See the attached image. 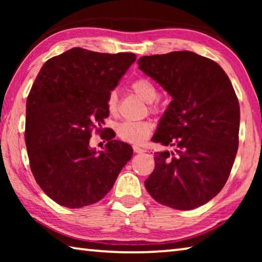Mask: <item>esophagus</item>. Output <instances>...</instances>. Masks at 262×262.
Wrapping results in <instances>:
<instances>
[{
	"label": "esophagus",
	"instance_id": "esophagus-1",
	"mask_svg": "<svg viewBox=\"0 0 262 262\" xmlns=\"http://www.w3.org/2000/svg\"><path fill=\"white\" fill-rule=\"evenodd\" d=\"M133 150H134V152H136V154H142V152L145 151L144 149L137 147V145H134V147H133Z\"/></svg>",
	"mask_w": 262,
	"mask_h": 262
}]
</instances>
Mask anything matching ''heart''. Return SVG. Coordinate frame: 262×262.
<instances>
[{
	"label": "heart",
	"mask_w": 262,
	"mask_h": 262,
	"mask_svg": "<svg viewBox=\"0 0 262 262\" xmlns=\"http://www.w3.org/2000/svg\"><path fill=\"white\" fill-rule=\"evenodd\" d=\"M132 89L135 94L147 103H152L157 98L158 92L155 84L148 78H139L133 82ZM107 110L111 114H115L118 111V94L113 90L110 92L107 98ZM117 134L119 139L132 144H141L148 139L152 130V125L150 122H135L123 121L117 125Z\"/></svg>",
	"instance_id": "heart-1"
}]
</instances>
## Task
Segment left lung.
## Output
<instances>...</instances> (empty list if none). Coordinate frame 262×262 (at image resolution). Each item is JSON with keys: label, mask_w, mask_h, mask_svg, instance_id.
I'll list each match as a JSON object with an SVG mask.
<instances>
[{"label": "left lung", "mask_w": 262, "mask_h": 262, "mask_svg": "<svg viewBox=\"0 0 262 262\" xmlns=\"http://www.w3.org/2000/svg\"><path fill=\"white\" fill-rule=\"evenodd\" d=\"M137 63L172 97L151 141L174 149L155 152L145 188L173 209L205 205L224 187L237 155L241 108L232 84L219 63L189 51Z\"/></svg>", "instance_id": "obj_1"}]
</instances>
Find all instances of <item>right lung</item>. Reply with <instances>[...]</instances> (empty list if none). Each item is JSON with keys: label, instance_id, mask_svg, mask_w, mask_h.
<instances>
[{"label": "right lung", "instance_id": "1", "mask_svg": "<svg viewBox=\"0 0 262 262\" xmlns=\"http://www.w3.org/2000/svg\"><path fill=\"white\" fill-rule=\"evenodd\" d=\"M135 60L134 53L75 47L47 60L35 78L26 100V149L35 181L60 206L98 202L130 161L132 147L112 132L101 151L90 147V137L108 117L110 92Z\"/></svg>", "mask_w": 262, "mask_h": 262}]
</instances>
